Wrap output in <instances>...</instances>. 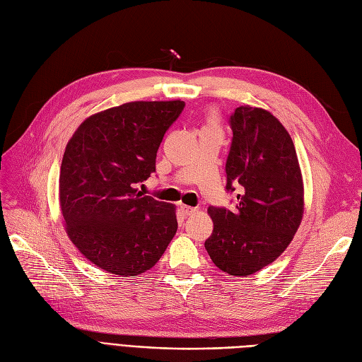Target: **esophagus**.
I'll return each mask as SVG.
<instances>
[{"instance_id":"34e87169","label":"esophagus","mask_w":362,"mask_h":362,"mask_svg":"<svg viewBox=\"0 0 362 362\" xmlns=\"http://www.w3.org/2000/svg\"><path fill=\"white\" fill-rule=\"evenodd\" d=\"M180 208H181V212L184 215H192V214H194L197 211V208H192V206H187V205H181Z\"/></svg>"}]
</instances>
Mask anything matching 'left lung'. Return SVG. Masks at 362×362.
I'll return each instance as SVG.
<instances>
[{
    "label": "left lung",
    "mask_w": 362,
    "mask_h": 362,
    "mask_svg": "<svg viewBox=\"0 0 362 362\" xmlns=\"http://www.w3.org/2000/svg\"><path fill=\"white\" fill-rule=\"evenodd\" d=\"M233 132L226 162V190L236 189L235 211L209 206L214 221L205 248L214 264L248 276L273 263L303 218V180L294 142L263 108L243 105L230 115Z\"/></svg>",
    "instance_id": "left-lung-1"
}]
</instances>
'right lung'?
Returning a JSON list of instances; mask_svg holds the SVG:
<instances>
[{
    "label": "right lung",
    "mask_w": 362,
    "mask_h": 362,
    "mask_svg": "<svg viewBox=\"0 0 362 362\" xmlns=\"http://www.w3.org/2000/svg\"><path fill=\"white\" fill-rule=\"evenodd\" d=\"M182 100H136L86 119L64 153L59 202L76 248L123 278L150 270L175 236V206L138 187L156 172V156Z\"/></svg>",
    "instance_id": "add662e5"
}]
</instances>
